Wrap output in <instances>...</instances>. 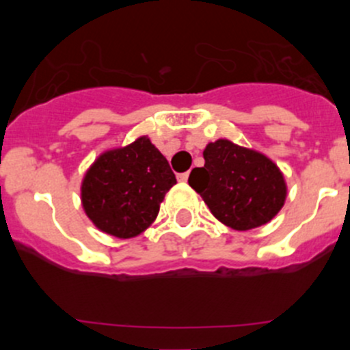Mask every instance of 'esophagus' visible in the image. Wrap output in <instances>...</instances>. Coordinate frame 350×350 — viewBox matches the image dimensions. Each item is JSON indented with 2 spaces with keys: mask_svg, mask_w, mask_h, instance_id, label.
I'll use <instances>...</instances> for the list:
<instances>
[{
  "mask_svg": "<svg viewBox=\"0 0 350 350\" xmlns=\"http://www.w3.org/2000/svg\"><path fill=\"white\" fill-rule=\"evenodd\" d=\"M188 178H189V172H181V174H178V179L181 183H186L188 181Z\"/></svg>",
  "mask_w": 350,
  "mask_h": 350,
  "instance_id": "esophagus-1",
  "label": "esophagus"
}]
</instances>
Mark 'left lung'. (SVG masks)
<instances>
[{
	"label": "left lung",
	"instance_id": "obj_1",
	"mask_svg": "<svg viewBox=\"0 0 350 350\" xmlns=\"http://www.w3.org/2000/svg\"><path fill=\"white\" fill-rule=\"evenodd\" d=\"M203 157L204 165L193 169L188 183L217 220L234 230H250L280 213L288 188L269 157L227 139L208 144Z\"/></svg>",
	"mask_w": 350,
	"mask_h": 350
}]
</instances>
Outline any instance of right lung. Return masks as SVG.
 Returning <instances> with one entry per match:
<instances>
[{"mask_svg": "<svg viewBox=\"0 0 350 350\" xmlns=\"http://www.w3.org/2000/svg\"><path fill=\"white\" fill-rule=\"evenodd\" d=\"M176 185L167 159L149 137L107 150L86 171L81 201L88 218L105 234L132 239L157 218L165 193Z\"/></svg>", "mask_w": 350, "mask_h": 350, "instance_id": "right-lung-1", "label": "right lung"}]
</instances>
